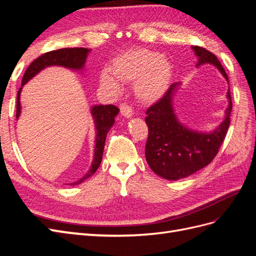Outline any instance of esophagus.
<instances>
[{
  "label": "esophagus",
  "instance_id": "34e87169",
  "mask_svg": "<svg viewBox=\"0 0 256 256\" xmlns=\"http://www.w3.org/2000/svg\"><path fill=\"white\" fill-rule=\"evenodd\" d=\"M120 114L122 116H125V118H131L134 112H132V109H131V106L126 104H122L120 106Z\"/></svg>",
  "mask_w": 256,
  "mask_h": 256
}]
</instances>
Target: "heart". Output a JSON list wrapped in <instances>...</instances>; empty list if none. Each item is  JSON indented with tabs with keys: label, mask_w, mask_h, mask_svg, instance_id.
<instances>
[{
	"label": "heart",
	"mask_w": 256,
	"mask_h": 256,
	"mask_svg": "<svg viewBox=\"0 0 256 256\" xmlns=\"http://www.w3.org/2000/svg\"><path fill=\"white\" fill-rule=\"evenodd\" d=\"M111 72H104L102 81L118 90V83H134L136 94L143 102H154L166 90L172 78V65L157 52L138 49L116 58ZM116 78H114V76Z\"/></svg>",
	"instance_id": "obj_1"
}]
</instances>
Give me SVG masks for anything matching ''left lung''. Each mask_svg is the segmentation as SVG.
<instances>
[{"label": "left lung", "mask_w": 256, "mask_h": 256, "mask_svg": "<svg viewBox=\"0 0 256 256\" xmlns=\"http://www.w3.org/2000/svg\"><path fill=\"white\" fill-rule=\"evenodd\" d=\"M198 58L196 66L209 63L219 69L228 82V76L214 53L194 46ZM177 84H172L156 102L146 110L145 122L148 127V138L145 145L146 161L157 175L168 180L187 177L205 168L214 160L228 134L230 122L232 98L226 116L212 132L204 134L182 126L177 120L172 108V96Z\"/></svg>", "instance_id": "8db88e82"}]
</instances>
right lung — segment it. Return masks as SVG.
Listing matches in <instances>:
<instances>
[{
  "instance_id": "right-lung-1",
  "label": "right lung",
  "mask_w": 256,
  "mask_h": 256,
  "mask_svg": "<svg viewBox=\"0 0 256 256\" xmlns=\"http://www.w3.org/2000/svg\"><path fill=\"white\" fill-rule=\"evenodd\" d=\"M90 49L86 48H63L58 50L49 51L47 53L42 54L40 58H37L33 60L30 65L28 67L24 74H23L21 88L18 90L17 94V111H16V118H19L21 106H20V92L22 86L24 85L30 79L40 72L42 69L52 66V65H58L64 66L72 69H81L84 66L86 56ZM92 115L94 118L95 127H96V144H95V152H94V160L92 162V166L90 171L85 174L81 180L76 182L72 184H78L84 182L86 178L90 177L94 174L97 168H99L100 164L102 160V154L104 148V142L108 131L113 126L114 118L116 114L118 113V108L113 104H99L94 106L92 108Z\"/></svg>"
}]
</instances>
